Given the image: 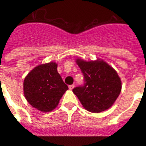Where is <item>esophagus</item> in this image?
<instances>
[{"label": "esophagus", "instance_id": "esophagus-1", "mask_svg": "<svg viewBox=\"0 0 146 146\" xmlns=\"http://www.w3.org/2000/svg\"><path fill=\"white\" fill-rule=\"evenodd\" d=\"M69 89H71V90H72V89H73V88H74V84L69 85Z\"/></svg>", "mask_w": 146, "mask_h": 146}]
</instances>
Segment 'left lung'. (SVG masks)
Instances as JSON below:
<instances>
[{"mask_svg": "<svg viewBox=\"0 0 146 146\" xmlns=\"http://www.w3.org/2000/svg\"><path fill=\"white\" fill-rule=\"evenodd\" d=\"M84 82L72 91L82 106L92 113H100L113 105L119 96L121 82L117 72L105 62L77 60Z\"/></svg>", "mask_w": 146, "mask_h": 146, "instance_id": "1", "label": "left lung"}]
</instances>
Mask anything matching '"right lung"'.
<instances>
[{
    "label": "right lung",
    "instance_id": "right-lung-1",
    "mask_svg": "<svg viewBox=\"0 0 146 146\" xmlns=\"http://www.w3.org/2000/svg\"><path fill=\"white\" fill-rule=\"evenodd\" d=\"M23 88L27 101L42 112L55 109L68 89L53 62L35 67L25 78Z\"/></svg>",
    "mask_w": 146,
    "mask_h": 146
}]
</instances>
